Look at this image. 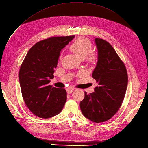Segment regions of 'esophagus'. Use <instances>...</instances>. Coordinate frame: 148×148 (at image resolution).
Returning <instances> with one entry per match:
<instances>
[{
    "instance_id": "esophagus-1",
    "label": "esophagus",
    "mask_w": 148,
    "mask_h": 148,
    "mask_svg": "<svg viewBox=\"0 0 148 148\" xmlns=\"http://www.w3.org/2000/svg\"><path fill=\"white\" fill-rule=\"evenodd\" d=\"M74 91V88H68L66 89V91L68 94H71Z\"/></svg>"
}]
</instances>
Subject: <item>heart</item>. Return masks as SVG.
Returning a JSON list of instances; mask_svg holds the SVG:
<instances>
[{
  "mask_svg": "<svg viewBox=\"0 0 148 148\" xmlns=\"http://www.w3.org/2000/svg\"><path fill=\"white\" fill-rule=\"evenodd\" d=\"M69 49L82 59L88 56L87 60L91 63L95 62L97 59V54L91 52L92 43L87 38H77L71 45ZM62 57V54H60V58Z\"/></svg>",
  "mask_w": 148,
  "mask_h": 148,
  "instance_id": "1",
  "label": "heart"
}]
</instances>
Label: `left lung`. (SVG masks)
I'll list each match as a JSON object with an SVG mask.
<instances>
[{
    "instance_id": "obj_1",
    "label": "left lung",
    "mask_w": 148,
    "mask_h": 148,
    "mask_svg": "<svg viewBox=\"0 0 148 148\" xmlns=\"http://www.w3.org/2000/svg\"><path fill=\"white\" fill-rule=\"evenodd\" d=\"M98 61L92 77L98 83L94 92L87 94L80 101L83 115L95 123L112 118L119 111L127 85V74L124 63L107 41L96 38Z\"/></svg>"
}]
</instances>
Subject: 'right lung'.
<instances>
[{"label": "right lung", "instance_id": "right-lung-1", "mask_svg": "<svg viewBox=\"0 0 148 148\" xmlns=\"http://www.w3.org/2000/svg\"><path fill=\"white\" fill-rule=\"evenodd\" d=\"M74 36L51 37L38 42L25 57L19 71V82L23 100L38 117L47 119L59 114L66 101V91L49 85L54 78L62 48Z\"/></svg>", "mask_w": 148, "mask_h": 148}]
</instances>
